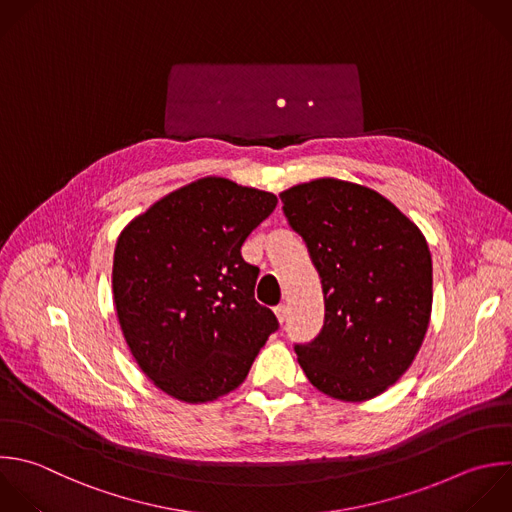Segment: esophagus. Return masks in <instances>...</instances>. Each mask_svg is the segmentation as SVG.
<instances>
[{
  "instance_id": "esophagus-1",
  "label": "esophagus",
  "mask_w": 512,
  "mask_h": 512,
  "mask_svg": "<svg viewBox=\"0 0 512 512\" xmlns=\"http://www.w3.org/2000/svg\"><path fill=\"white\" fill-rule=\"evenodd\" d=\"M274 314H276L278 322H284V320H286V316H288V308H286V304H278V306L274 308Z\"/></svg>"
}]
</instances>
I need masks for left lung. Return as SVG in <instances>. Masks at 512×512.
<instances>
[{"instance_id": "1", "label": "left lung", "mask_w": 512, "mask_h": 512, "mask_svg": "<svg viewBox=\"0 0 512 512\" xmlns=\"http://www.w3.org/2000/svg\"><path fill=\"white\" fill-rule=\"evenodd\" d=\"M320 274L324 326L296 344L320 392L360 402L382 394L412 364L430 322L432 258L426 238L382 194L318 178L280 194Z\"/></svg>"}]
</instances>
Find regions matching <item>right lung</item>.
I'll return each instance as SVG.
<instances>
[{
    "label": "right lung",
    "mask_w": 512,
    "mask_h": 512,
    "mask_svg": "<svg viewBox=\"0 0 512 512\" xmlns=\"http://www.w3.org/2000/svg\"><path fill=\"white\" fill-rule=\"evenodd\" d=\"M278 204L270 192L208 176L182 186L118 236L112 290L140 370L176 400L236 390L278 328L254 298L258 268L242 244Z\"/></svg>",
    "instance_id": "obj_1"
}]
</instances>
